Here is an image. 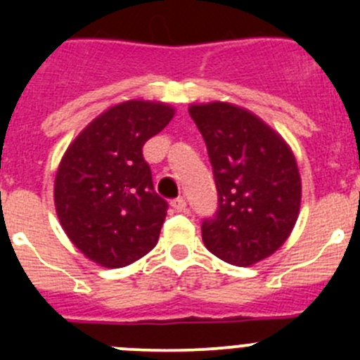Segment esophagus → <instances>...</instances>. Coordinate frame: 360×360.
Here are the masks:
<instances>
[{
	"label": "esophagus",
	"instance_id": "esophagus-1",
	"mask_svg": "<svg viewBox=\"0 0 360 360\" xmlns=\"http://www.w3.org/2000/svg\"><path fill=\"white\" fill-rule=\"evenodd\" d=\"M170 205H172V209L177 210V212H184V210H186V200H184L183 197L174 198V200L170 202Z\"/></svg>",
	"mask_w": 360,
	"mask_h": 360
}]
</instances>
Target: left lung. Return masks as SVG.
I'll use <instances>...</instances> for the list:
<instances>
[{"label": "left lung", "mask_w": 360, "mask_h": 360, "mask_svg": "<svg viewBox=\"0 0 360 360\" xmlns=\"http://www.w3.org/2000/svg\"><path fill=\"white\" fill-rule=\"evenodd\" d=\"M212 165L217 212L202 223L205 248L226 263L250 266L284 245L297 221L301 177L284 137L231 103L191 104Z\"/></svg>", "instance_id": "8db88e82"}]
</instances>
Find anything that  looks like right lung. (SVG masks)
I'll list each match as a JSON object with an SVG mask.
<instances>
[{
	"label": "right lung",
	"instance_id": "1",
	"mask_svg": "<svg viewBox=\"0 0 360 360\" xmlns=\"http://www.w3.org/2000/svg\"><path fill=\"white\" fill-rule=\"evenodd\" d=\"M172 106L132 99L94 118L68 146L53 183L60 226L85 257L123 268L157 245L167 202L153 188L143 146L172 120Z\"/></svg>",
	"mask_w": 360,
	"mask_h": 360
}]
</instances>
